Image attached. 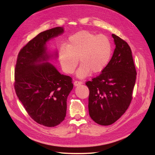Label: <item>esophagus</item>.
<instances>
[{"label":"esophagus","mask_w":155,"mask_h":155,"mask_svg":"<svg viewBox=\"0 0 155 155\" xmlns=\"http://www.w3.org/2000/svg\"><path fill=\"white\" fill-rule=\"evenodd\" d=\"M83 83L81 82V81H75L74 82V86H78V85H81V84H82Z\"/></svg>","instance_id":"esophagus-1"}]
</instances>
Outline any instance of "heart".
Listing matches in <instances>:
<instances>
[{
    "label": "heart",
    "instance_id": "heart-1",
    "mask_svg": "<svg viewBox=\"0 0 155 155\" xmlns=\"http://www.w3.org/2000/svg\"><path fill=\"white\" fill-rule=\"evenodd\" d=\"M112 53V46L108 37L96 35L90 31H81L71 35L66 46L59 51V59L64 71L71 74L81 63L77 75L85 78L92 72L103 71L109 64Z\"/></svg>",
    "mask_w": 155,
    "mask_h": 155
}]
</instances>
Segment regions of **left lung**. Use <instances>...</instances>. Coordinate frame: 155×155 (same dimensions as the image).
Wrapping results in <instances>:
<instances>
[{
  "label": "left lung",
  "mask_w": 155,
  "mask_h": 155,
  "mask_svg": "<svg viewBox=\"0 0 155 155\" xmlns=\"http://www.w3.org/2000/svg\"><path fill=\"white\" fill-rule=\"evenodd\" d=\"M112 37L115 48L111 60L101 74L86 83L89 114L103 126L112 124L127 111L137 75L130 46L115 34Z\"/></svg>",
  "instance_id": "left-lung-1"
}]
</instances>
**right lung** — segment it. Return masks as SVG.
Instances as JSON below:
<instances>
[{
	"label": "right lung",
	"mask_w": 155,
	"mask_h": 155,
	"mask_svg": "<svg viewBox=\"0 0 155 155\" xmlns=\"http://www.w3.org/2000/svg\"><path fill=\"white\" fill-rule=\"evenodd\" d=\"M55 27L39 33L20 50L15 68V92L31 118L41 125L54 127L66 115L67 98L73 88L72 78L60 74L50 60L46 43L64 33Z\"/></svg>",
	"instance_id": "1"
}]
</instances>
